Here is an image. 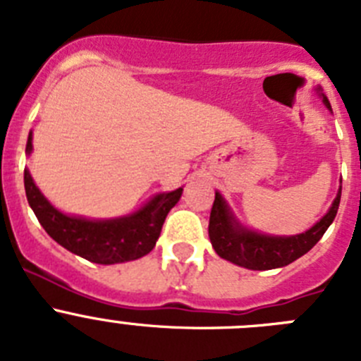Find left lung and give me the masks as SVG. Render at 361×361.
<instances>
[{"label": "left lung", "instance_id": "8db88e82", "mask_svg": "<svg viewBox=\"0 0 361 361\" xmlns=\"http://www.w3.org/2000/svg\"><path fill=\"white\" fill-rule=\"evenodd\" d=\"M317 94L320 95L325 108L331 110L329 99L325 97L320 86L317 88ZM340 197H342V186L338 188L336 199L331 204L329 212L325 213L317 224L298 235L282 237V235H266V233L255 231L242 224L240 220L233 215L222 193L215 191V202L209 215V240L220 258L245 269L267 271L288 266L295 262L296 258L307 253L312 245L324 237V233L333 224L336 216Z\"/></svg>", "mask_w": 361, "mask_h": 361}]
</instances>
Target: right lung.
<instances>
[{
    "label": "right lung",
    "mask_w": 361,
    "mask_h": 361,
    "mask_svg": "<svg viewBox=\"0 0 361 361\" xmlns=\"http://www.w3.org/2000/svg\"><path fill=\"white\" fill-rule=\"evenodd\" d=\"M32 132L28 133L27 155L32 153ZM25 191L32 212L50 237L70 253L94 264H123L145 257L155 247L166 215L180 200L183 188L157 193L141 208L116 219H86L63 213L36 186L25 168Z\"/></svg>",
    "instance_id": "1"
}]
</instances>
